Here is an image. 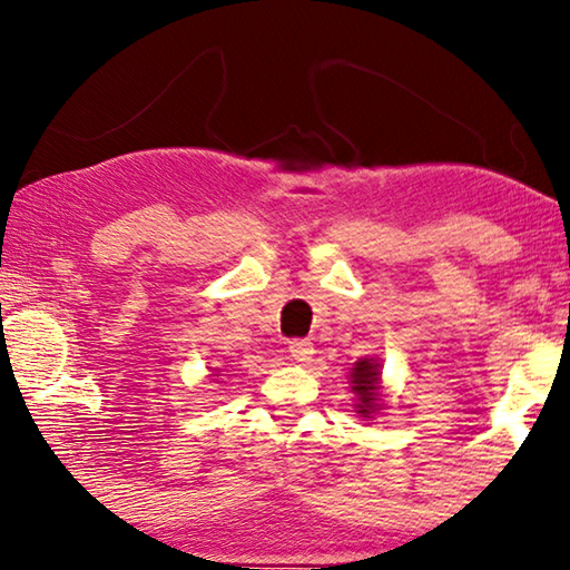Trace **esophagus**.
<instances>
[{"label": "esophagus", "mask_w": 570, "mask_h": 570, "mask_svg": "<svg viewBox=\"0 0 570 570\" xmlns=\"http://www.w3.org/2000/svg\"><path fill=\"white\" fill-rule=\"evenodd\" d=\"M287 353H291L295 363H311L315 351H313L311 341H293L291 345H287Z\"/></svg>", "instance_id": "1"}]
</instances>
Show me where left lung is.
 I'll return each instance as SVG.
<instances>
[{
	"label": "left lung",
	"instance_id": "obj_1",
	"mask_svg": "<svg viewBox=\"0 0 570 570\" xmlns=\"http://www.w3.org/2000/svg\"><path fill=\"white\" fill-rule=\"evenodd\" d=\"M381 371V367H377V363H373V361H357L355 363V367H353V391L361 395V415H371V411L373 407H377L375 405V401H377V373Z\"/></svg>",
	"mask_w": 570,
	"mask_h": 570
}]
</instances>
